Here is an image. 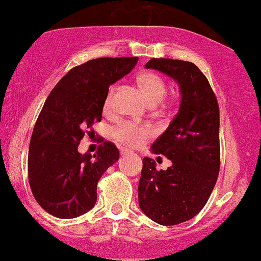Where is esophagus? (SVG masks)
Listing matches in <instances>:
<instances>
[{"label": "esophagus", "instance_id": "34e87169", "mask_svg": "<svg viewBox=\"0 0 261 261\" xmlns=\"http://www.w3.org/2000/svg\"><path fill=\"white\" fill-rule=\"evenodd\" d=\"M120 153H121V155H126V154H130L131 152L128 149H121Z\"/></svg>", "mask_w": 261, "mask_h": 261}]
</instances>
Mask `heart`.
I'll return each mask as SVG.
<instances>
[{"instance_id":"1","label":"heart","mask_w":261,"mask_h":261,"mask_svg":"<svg viewBox=\"0 0 261 261\" xmlns=\"http://www.w3.org/2000/svg\"><path fill=\"white\" fill-rule=\"evenodd\" d=\"M137 85L141 91L144 93L146 98L152 106L158 105L162 102L166 93L165 81L153 71H144L137 76ZM115 86L109 87L108 92L103 103L105 112H109L113 106V98H114ZM114 137L119 142L127 147H137L143 143V141L150 135V128L144 125L135 124V122H121L114 128Z\"/></svg>"}]
</instances>
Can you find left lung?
Listing matches in <instances>:
<instances>
[{"mask_svg": "<svg viewBox=\"0 0 261 261\" xmlns=\"http://www.w3.org/2000/svg\"><path fill=\"white\" fill-rule=\"evenodd\" d=\"M178 84L181 102L168 128L150 147L171 166L158 171L144 156L139 182L140 208L156 224L170 226L196 216L208 202L220 170L218 99L209 81L191 62L152 58L144 65Z\"/></svg>", "mask_w": 261, "mask_h": 261, "instance_id": "8db88e82", "label": "left lung"}]
</instances>
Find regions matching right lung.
<instances>
[{"label":"right lung","mask_w":261,"mask_h":261,"mask_svg":"<svg viewBox=\"0 0 261 261\" xmlns=\"http://www.w3.org/2000/svg\"><path fill=\"white\" fill-rule=\"evenodd\" d=\"M139 58H96L71 69L47 97L31 135L28 174L36 202L59 219L95 206L97 184L119 150L105 141L95 155L77 152L93 122L100 121L109 86L130 73Z\"/></svg>","instance_id":"obj_1"}]
</instances>
